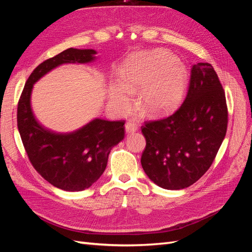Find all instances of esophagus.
<instances>
[{
    "label": "esophagus",
    "mask_w": 252,
    "mask_h": 252,
    "mask_svg": "<svg viewBox=\"0 0 252 252\" xmlns=\"http://www.w3.org/2000/svg\"><path fill=\"white\" fill-rule=\"evenodd\" d=\"M125 130H126V133H133L138 130V125H136L132 121H128L125 124Z\"/></svg>",
    "instance_id": "1"
}]
</instances>
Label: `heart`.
<instances>
[{"mask_svg":"<svg viewBox=\"0 0 252 252\" xmlns=\"http://www.w3.org/2000/svg\"><path fill=\"white\" fill-rule=\"evenodd\" d=\"M187 70L181 61L165 50L139 53L122 67L120 84L109 88L112 107L126 112L131 108L132 94L140 91L143 111L159 113L172 108L184 94Z\"/></svg>","mask_w":252,"mask_h":252,"instance_id":"1","label":"heart"}]
</instances>
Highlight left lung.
Masks as SVG:
<instances>
[{
  "mask_svg": "<svg viewBox=\"0 0 252 252\" xmlns=\"http://www.w3.org/2000/svg\"><path fill=\"white\" fill-rule=\"evenodd\" d=\"M228 111L213 67L191 68L187 96L171 116L146 122L141 163L148 178L164 189L189 187L209 169L226 135Z\"/></svg>",
  "mask_w": 252,
  "mask_h": 252,
  "instance_id": "1",
  "label": "left lung"
}]
</instances>
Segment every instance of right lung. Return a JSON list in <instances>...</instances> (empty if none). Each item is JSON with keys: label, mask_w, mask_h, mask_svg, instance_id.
<instances>
[{"label": "right lung", "mask_w": 252, "mask_h": 252, "mask_svg": "<svg viewBox=\"0 0 252 252\" xmlns=\"http://www.w3.org/2000/svg\"><path fill=\"white\" fill-rule=\"evenodd\" d=\"M95 55L94 49L68 48L44 61L29 75L18 104V128L30 163L51 185L65 191H82L100 179L111 148L124 139L125 121L96 118L72 132L52 131L34 117L33 84L60 65L93 63Z\"/></svg>", "instance_id": "right-lung-1"}]
</instances>
